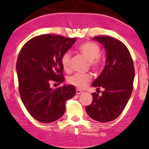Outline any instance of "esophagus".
Masks as SVG:
<instances>
[{
  "instance_id": "obj_1",
  "label": "esophagus",
  "mask_w": 149,
  "mask_h": 149,
  "mask_svg": "<svg viewBox=\"0 0 149 149\" xmlns=\"http://www.w3.org/2000/svg\"><path fill=\"white\" fill-rule=\"evenodd\" d=\"M83 91H81V90H78V89H77L76 90V95H80V94H82L83 93Z\"/></svg>"
}]
</instances>
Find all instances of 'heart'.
<instances>
[{
    "instance_id": "1",
    "label": "heart",
    "mask_w": 149,
    "mask_h": 149,
    "mask_svg": "<svg viewBox=\"0 0 149 149\" xmlns=\"http://www.w3.org/2000/svg\"><path fill=\"white\" fill-rule=\"evenodd\" d=\"M78 51L90 61V65L94 69L100 67V61L99 57L100 56V48L96 43L92 42H86L80 45L78 47ZM71 52L67 51L63 54L61 58V62L65 71L69 69ZM91 80V76L88 73H77L69 77L68 82L70 84L74 85L78 89H84Z\"/></svg>"
}]
</instances>
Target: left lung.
<instances>
[{
	"mask_svg": "<svg viewBox=\"0 0 149 149\" xmlns=\"http://www.w3.org/2000/svg\"><path fill=\"white\" fill-rule=\"evenodd\" d=\"M92 40L104 46L106 64L92 86L104 90L102 96L92 93V104L85 109L91 118L107 123L117 118L130 100L134 78V64L127 47L120 40L105 36H95Z\"/></svg>",
	"mask_w": 149,
	"mask_h": 149,
	"instance_id": "8db88e82",
	"label": "left lung"
}]
</instances>
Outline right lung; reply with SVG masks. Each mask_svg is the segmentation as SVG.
I'll return each mask as SVG.
<instances>
[{
	"instance_id": "obj_1",
	"label": "right lung",
	"mask_w": 149,
	"mask_h": 149,
	"mask_svg": "<svg viewBox=\"0 0 149 149\" xmlns=\"http://www.w3.org/2000/svg\"><path fill=\"white\" fill-rule=\"evenodd\" d=\"M76 38L61 36H38L24 44L19 54L16 70L19 91L30 115L42 123L59 119L66 110V102L75 96L73 85L53 89L49 83L64 82L61 58Z\"/></svg>"
}]
</instances>
